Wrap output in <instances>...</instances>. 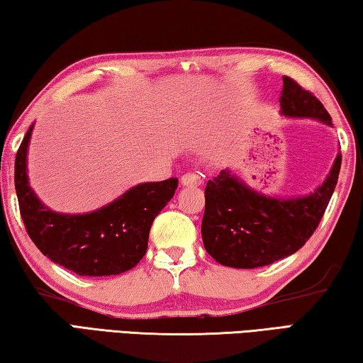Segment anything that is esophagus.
<instances>
[{
  "mask_svg": "<svg viewBox=\"0 0 363 363\" xmlns=\"http://www.w3.org/2000/svg\"><path fill=\"white\" fill-rule=\"evenodd\" d=\"M181 182L184 186H200L203 179H201V176L199 173H195V171H189V173L182 174Z\"/></svg>",
  "mask_w": 363,
  "mask_h": 363,
  "instance_id": "esophagus-1",
  "label": "esophagus"
}]
</instances>
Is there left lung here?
<instances>
[{
    "label": "left lung",
    "mask_w": 363,
    "mask_h": 363,
    "mask_svg": "<svg viewBox=\"0 0 363 363\" xmlns=\"http://www.w3.org/2000/svg\"><path fill=\"white\" fill-rule=\"evenodd\" d=\"M280 107L286 116H307L331 125L323 104L290 77H284ZM340 169L337 153L327 181L309 196L293 200L256 194L229 171H220L205 187L201 237L208 255L223 266L255 269L296 253L320 224Z\"/></svg>",
    "instance_id": "1"
}]
</instances>
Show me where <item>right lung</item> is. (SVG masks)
Returning <instances> with one entry per match:
<instances>
[{"instance_id":"add662e5","label":"right lung","mask_w":363,"mask_h":363,"mask_svg":"<svg viewBox=\"0 0 363 363\" xmlns=\"http://www.w3.org/2000/svg\"><path fill=\"white\" fill-rule=\"evenodd\" d=\"M33 126L16 153L14 182L28 237L43 255L78 275H118L143 259L153 219L173 199L177 177L145 182L89 214H59L36 199L27 179V147Z\"/></svg>"}]
</instances>
